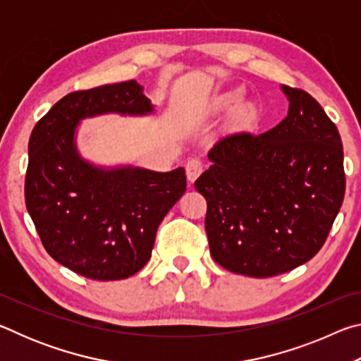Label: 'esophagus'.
<instances>
[{"mask_svg": "<svg viewBox=\"0 0 361 361\" xmlns=\"http://www.w3.org/2000/svg\"><path fill=\"white\" fill-rule=\"evenodd\" d=\"M202 170H204V166L199 159H189L186 162V176L191 183L197 180V176L202 173Z\"/></svg>", "mask_w": 361, "mask_h": 361, "instance_id": "34e87169", "label": "esophagus"}]
</instances>
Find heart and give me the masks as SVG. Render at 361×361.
<instances>
[{
    "instance_id": "heart-1",
    "label": "heart",
    "mask_w": 361,
    "mask_h": 361,
    "mask_svg": "<svg viewBox=\"0 0 361 361\" xmlns=\"http://www.w3.org/2000/svg\"><path fill=\"white\" fill-rule=\"evenodd\" d=\"M229 100H234V97H229Z\"/></svg>"
}]
</instances>
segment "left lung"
Segmentation results:
<instances>
[{
	"instance_id": "8db88e82",
	"label": "left lung",
	"mask_w": 361,
	"mask_h": 361,
	"mask_svg": "<svg viewBox=\"0 0 361 361\" xmlns=\"http://www.w3.org/2000/svg\"><path fill=\"white\" fill-rule=\"evenodd\" d=\"M288 114L264 133L229 132L209 151L194 186L219 266L274 277L319 253L345 192L339 132L314 97L282 85Z\"/></svg>"
}]
</instances>
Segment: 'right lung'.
Instances as JSON below:
<instances>
[{"label":"right lung","instance_id":"obj_1","mask_svg":"<svg viewBox=\"0 0 361 361\" xmlns=\"http://www.w3.org/2000/svg\"><path fill=\"white\" fill-rule=\"evenodd\" d=\"M154 113L137 81L65 95L28 142L25 204L46 252L92 280H121L151 258L159 224L186 191L185 169L102 167L79 154V122Z\"/></svg>","mask_w":361,"mask_h":361}]
</instances>
